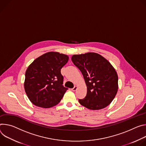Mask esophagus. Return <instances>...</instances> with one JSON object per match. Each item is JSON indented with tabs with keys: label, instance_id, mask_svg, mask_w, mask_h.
Wrapping results in <instances>:
<instances>
[{
	"label": "esophagus",
	"instance_id": "1",
	"mask_svg": "<svg viewBox=\"0 0 146 146\" xmlns=\"http://www.w3.org/2000/svg\"><path fill=\"white\" fill-rule=\"evenodd\" d=\"M77 89H78V86H75L72 89V90L73 92H75V91H76V90H77Z\"/></svg>",
	"mask_w": 146,
	"mask_h": 146
}]
</instances>
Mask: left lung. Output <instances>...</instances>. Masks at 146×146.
Here are the masks:
<instances>
[{"instance_id": "obj_1", "label": "left lung", "mask_w": 146, "mask_h": 146, "mask_svg": "<svg viewBox=\"0 0 146 146\" xmlns=\"http://www.w3.org/2000/svg\"><path fill=\"white\" fill-rule=\"evenodd\" d=\"M71 60L81 71L87 87L86 96L79 99V103L92 110L108 106L118 89V78L115 68L107 59L96 53L74 54Z\"/></svg>"}]
</instances>
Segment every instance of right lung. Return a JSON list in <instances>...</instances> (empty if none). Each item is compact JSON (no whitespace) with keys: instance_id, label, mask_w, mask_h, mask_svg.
<instances>
[{"instance_id":"right-lung-1","label":"right lung","mask_w":146,"mask_h":146,"mask_svg":"<svg viewBox=\"0 0 146 146\" xmlns=\"http://www.w3.org/2000/svg\"><path fill=\"white\" fill-rule=\"evenodd\" d=\"M69 57L54 52L36 58L25 72L24 89L31 102L42 108H50L61 101L68 88L62 86L61 69Z\"/></svg>"}]
</instances>
